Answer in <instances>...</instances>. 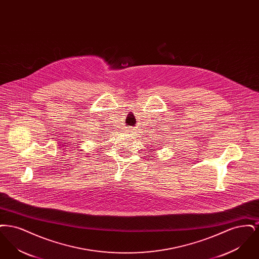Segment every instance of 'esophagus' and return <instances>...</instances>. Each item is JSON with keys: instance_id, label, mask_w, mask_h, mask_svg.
<instances>
[{"instance_id": "34e87169", "label": "esophagus", "mask_w": 259, "mask_h": 259, "mask_svg": "<svg viewBox=\"0 0 259 259\" xmlns=\"http://www.w3.org/2000/svg\"><path fill=\"white\" fill-rule=\"evenodd\" d=\"M128 129H127V131H128V133H130L129 136H130V138H132V139H135L137 138V131H135V128L134 127H127Z\"/></svg>"}]
</instances>
